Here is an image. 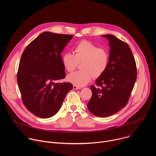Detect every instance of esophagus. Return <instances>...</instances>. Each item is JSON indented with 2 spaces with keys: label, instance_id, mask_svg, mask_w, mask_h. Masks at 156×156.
Instances as JSON below:
<instances>
[{
  "label": "esophagus",
  "instance_id": "1",
  "mask_svg": "<svg viewBox=\"0 0 156 156\" xmlns=\"http://www.w3.org/2000/svg\"><path fill=\"white\" fill-rule=\"evenodd\" d=\"M73 87L74 90H80V89H81V87L77 86H76V85H73Z\"/></svg>",
  "mask_w": 156,
  "mask_h": 156
}]
</instances>
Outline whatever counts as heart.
<instances>
[{
	"label": "heart",
	"instance_id": "1",
	"mask_svg": "<svg viewBox=\"0 0 156 156\" xmlns=\"http://www.w3.org/2000/svg\"><path fill=\"white\" fill-rule=\"evenodd\" d=\"M64 69L72 72L81 63V70L68 76V80L78 86H83L92 78H99L107 70L109 63V54L104 48H99L88 41H82L73 49V54L66 52L62 56Z\"/></svg>",
	"mask_w": 156,
	"mask_h": 156
}]
</instances>
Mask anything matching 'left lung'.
<instances>
[{
    "label": "left lung",
    "instance_id": "8db88e82",
    "mask_svg": "<svg viewBox=\"0 0 156 156\" xmlns=\"http://www.w3.org/2000/svg\"><path fill=\"white\" fill-rule=\"evenodd\" d=\"M102 36L109 41V63L105 72L92 85V97L87 104L91 113L100 117L112 115L125 107L136 80L137 70L134 57L128 44L117 37Z\"/></svg>",
    "mask_w": 156,
    "mask_h": 156
}]
</instances>
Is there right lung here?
<instances>
[{"mask_svg":"<svg viewBox=\"0 0 156 156\" xmlns=\"http://www.w3.org/2000/svg\"><path fill=\"white\" fill-rule=\"evenodd\" d=\"M73 35L44 32L34 39L21 55L17 83L21 99L32 114L42 119L56 114L70 83H55L65 78L61 53Z\"/></svg>","mask_w":156,"mask_h":156,"instance_id":"obj_1","label":"right lung"}]
</instances>
